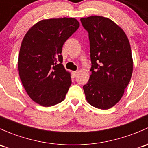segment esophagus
Returning a JSON list of instances; mask_svg holds the SVG:
<instances>
[{"label": "esophagus", "instance_id": "esophagus-1", "mask_svg": "<svg viewBox=\"0 0 148 148\" xmlns=\"http://www.w3.org/2000/svg\"><path fill=\"white\" fill-rule=\"evenodd\" d=\"M72 74H73V76H74V77H76V76L77 75V74H78V71H72Z\"/></svg>", "mask_w": 148, "mask_h": 148}]
</instances>
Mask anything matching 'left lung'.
<instances>
[{
  "instance_id": "1",
  "label": "left lung",
  "mask_w": 148,
  "mask_h": 148,
  "mask_svg": "<svg viewBox=\"0 0 148 148\" xmlns=\"http://www.w3.org/2000/svg\"><path fill=\"white\" fill-rule=\"evenodd\" d=\"M88 33L91 75L83 86L87 101L108 109L121 100L131 79L133 58L128 39L121 27L101 16L81 18Z\"/></svg>"
}]
</instances>
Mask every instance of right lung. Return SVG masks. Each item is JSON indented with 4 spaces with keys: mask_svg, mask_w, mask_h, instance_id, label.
<instances>
[{
    "mask_svg": "<svg viewBox=\"0 0 148 148\" xmlns=\"http://www.w3.org/2000/svg\"><path fill=\"white\" fill-rule=\"evenodd\" d=\"M79 27L74 18L43 20L29 29L18 57L20 78L29 97L43 106L62 102L71 84L62 65L64 43Z\"/></svg>",
    "mask_w": 148,
    "mask_h": 148,
    "instance_id": "1",
    "label": "right lung"
}]
</instances>
